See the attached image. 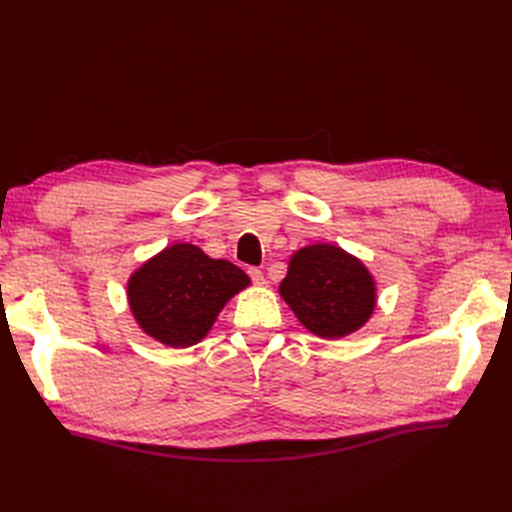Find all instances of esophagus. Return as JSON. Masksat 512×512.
Wrapping results in <instances>:
<instances>
[{
	"instance_id": "esophagus-1",
	"label": "esophagus",
	"mask_w": 512,
	"mask_h": 512,
	"mask_svg": "<svg viewBox=\"0 0 512 512\" xmlns=\"http://www.w3.org/2000/svg\"><path fill=\"white\" fill-rule=\"evenodd\" d=\"M247 273H250V277H252V282L256 284V286H265L267 282H265V273H262L260 269H250V271H247Z\"/></svg>"
}]
</instances>
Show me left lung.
Listing matches in <instances>:
<instances>
[{
    "mask_svg": "<svg viewBox=\"0 0 512 512\" xmlns=\"http://www.w3.org/2000/svg\"><path fill=\"white\" fill-rule=\"evenodd\" d=\"M374 275L363 262L333 243L301 247L288 262L280 297L307 331L339 339L359 331L376 309Z\"/></svg>",
    "mask_w": 512,
    "mask_h": 512,
    "instance_id": "left-lung-1",
    "label": "left lung"
}]
</instances>
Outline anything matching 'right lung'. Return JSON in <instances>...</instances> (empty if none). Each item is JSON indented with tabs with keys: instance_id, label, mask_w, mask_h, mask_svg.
I'll list each match as a JSON object with an SVG mask.
<instances>
[{
	"instance_id": "1",
	"label": "right lung",
	"mask_w": 512,
	"mask_h": 512,
	"mask_svg": "<svg viewBox=\"0 0 512 512\" xmlns=\"http://www.w3.org/2000/svg\"><path fill=\"white\" fill-rule=\"evenodd\" d=\"M247 286L250 277L232 262L192 243H173L130 275L128 305L143 333L188 348L207 337L224 305Z\"/></svg>"
}]
</instances>
